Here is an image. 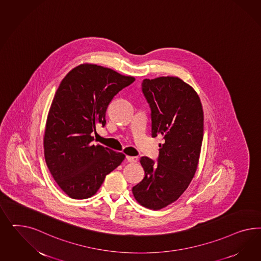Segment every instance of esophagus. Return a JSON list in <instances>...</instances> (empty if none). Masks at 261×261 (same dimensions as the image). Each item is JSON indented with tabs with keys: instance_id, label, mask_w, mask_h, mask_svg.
I'll return each instance as SVG.
<instances>
[{
	"instance_id": "1",
	"label": "esophagus",
	"mask_w": 261,
	"mask_h": 261,
	"mask_svg": "<svg viewBox=\"0 0 261 261\" xmlns=\"http://www.w3.org/2000/svg\"><path fill=\"white\" fill-rule=\"evenodd\" d=\"M126 160L130 163H136L138 161V157H132V156H126Z\"/></svg>"
}]
</instances>
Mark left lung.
<instances>
[{"label":"left lung","instance_id":"obj_1","mask_svg":"<svg viewBox=\"0 0 261 261\" xmlns=\"http://www.w3.org/2000/svg\"><path fill=\"white\" fill-rule=\"evenodd\" d=\"M142 92L151 108V135L159 137L158 163L141 158L142 182L133 187L136 201L162 210L189 188L201 153L204 112L196 91L177 76L143 79Z\"/></svg>","mask_w":261,"mask_h":261}]
</instances>
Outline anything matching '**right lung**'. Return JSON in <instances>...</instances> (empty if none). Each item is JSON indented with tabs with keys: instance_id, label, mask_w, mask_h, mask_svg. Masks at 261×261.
<instances>
[{
	"instance_id": "1",
	"label": "right lung",
	"mask_w": 261,
	"mask_h": 261,
	"mask_svg": "<svg viewBox=\"0 0 261 261\" xmlns=\"http://www.w3.org/2000/svg\"><path fill=\"white\" fill-rule=\"evenodd\" d=\"M134 76L96 64H80L67 73L47 114L44 155L56 184L72 199L95 195L107 174L125 155L92 142L95 126L106 123L114 96Z\"/></svg>"
}]
</instances>
